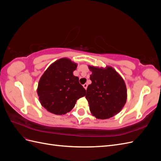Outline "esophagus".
<instances>
[{
	"label": "esophagus",
	"instance_id": "1",
	"mask_svg": "<svg viewBox=\"0 0 161 161\" xmlns=\"http://www.w3.org/2000/svg\"><path fill=\"white\" fill-rule=\"evenodd\" d=\"M87 86H88V85H87L86 83H85V84H84V85H83V87H84V88H85V89H87Z\"/></svg>",
	"mask_w": 161,
	"mask_h": 161
}]
</instances>
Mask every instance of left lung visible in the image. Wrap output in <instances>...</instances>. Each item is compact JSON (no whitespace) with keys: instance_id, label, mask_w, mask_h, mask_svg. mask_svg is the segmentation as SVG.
I'll return each instance as SVG.
<instances>
[{"instance_id":"left-lung-1","label":"left lung","mask_w":161,"mask_h":161,"mask_svg":"<svg viewBox=\"0 0 161 161\" xmlns=\"http://www.w3.org/2000/svg\"><path fill=\"white\" fill-rule=\"evenodd\" d=\"M91 84L86 89V99L90 111L97 118L109 119L121 110L126 103L125 84L113 68L106 69L89 66Z\"/></svg>"}]
</instances>
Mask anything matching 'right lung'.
I'll list each match as a JSON object with an SVG mask.
<instances>
[{
    "label": "right lung",
    "mask_w": 161,
    "mask_h": 161,
    "mask_svg": "<svg viewBox=\"0 0 161 161\" xmlns=\"http://www.w3.org/2000/svg\"><path fill=\"white\" fill-rule=\"evenodd\" d=\"M76 64L68 58L53 62L39 81L37 94L42 105L56 115L69 112L77 99L86 95V90L73 75Z\"/></svg>",
    "instance_id": "add662e5"
}]
</instances>
